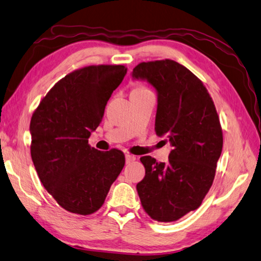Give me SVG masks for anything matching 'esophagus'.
Here are the masks:
<instances>
[{"label":"esophagus","mask_w":261,"mask_h":261,"mask_svg":"<svg viewBox=\"0 0 261 261\" xmlns=\"http://www.w3.org/2000/svg\"><path fill=\"white\" fill-rule=\"evenodd\" d=\"M135 160H136V157L134 156V154L125 153V163H126V164H130V163H132V162H135Z\"/></svg>","instance_id":"34e87169"}]
</instances>
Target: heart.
<instances>
[{"instance_id":"obj_1","label":"heart","mask_w":261,"mask_h":261,"mask_svg":"<svg viewBox=\"0 0 261 261\" xmlns=\"http://www.w3.org/2000/svg\"><path fill=\"white\" fill-rule=\"evenodd\" d=\"M145 91H149V90H147L146 87H142V86H139V87H136L134 91L132 92H145Z\"/></svg>"}]
</instances>
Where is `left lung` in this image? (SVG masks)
Masks as SVG:
<instances>
[{
    "label": "left lung",
    "instance_id": "8db88e82",
    "mask_svg": "<svg viewBox=\"0 0 261 261\" xmlns=\"http://www.w3.org/2000/svg\"><path fill=\"white\" fill-rule=\"evenodd\" d=\"M132 76L156 88L154 130L173 147L166 164L140 158L146 175L137 191L152 220L174 222L201 206L212 186L223 147L222 127L206 87L185 66L171 59L140 63Z\"/></svg>",
    "mask_w": 261,
    "mask_h": 261
}]
</instances>
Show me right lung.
Here are the masks:
<instances>
[{
	"label": "right lung",
	"instance_id": "add662e5",
	"mask_svg": "<svg viewBox=\"0 0 261 261\" xmlns=\"http://www.w3.org/2000/svg\"><path fill=\"white\" fill-rule=\"evenodd\" d=\"M125 74L123 65L76 69L54 85L32 114L33 165L43 187L70 213L96 212L124 167L123 152L99 151L88 138Z\"/></svg>",
	"mask_w": 261,
	"mask_h": 261
}]
</instances>
